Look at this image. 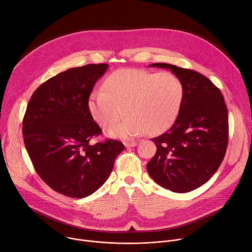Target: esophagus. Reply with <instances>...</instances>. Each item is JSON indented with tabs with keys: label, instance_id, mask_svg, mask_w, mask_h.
Returning <instances> with one entry per match:
<instances>
[{
	"label": "esophagus",
	"instance_id": "esophagus-1",
	"mask_svg": "<svg viewBox=\"0 0 252 252\" xmlns=\"http://www.w3.org/2000/svg\"><path fill=\"white\" fill-rule=\"evenodd\" d=\"M124 145H125V147H126V148H133V147H135V146L137 145V142H136V141H131V142H125Z\"/></svg>",
	"mask_w": 252,
	"mask_h": 252
}]
</instances>
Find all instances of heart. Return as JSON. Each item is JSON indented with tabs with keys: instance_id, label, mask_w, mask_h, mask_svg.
I'll use <instances>...</instances> for the list:
<instances>
[{
	"instance_id": "obj_1",
	"label": "heart",
	"mask_w": 252,
	"mask_h": 252,
	"mask_svg": "<svg viewBox=\"0 0 252 252\" xmlns=\"http://www.w3.org/2000/svg\"><path fill=\"white\" fill-rule=\"evenodd\" d=\"M104 90L92 92L88 109L102 127L116 125L107 133L113 137L132 138L148 130L158 133L176 120L184 100V85L171 73L122 68L104 81Z\"/></svg>"
}]
</instances>
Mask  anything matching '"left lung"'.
I'll return each instance as SVG.
<instances>
[{
	"mask_svg": "<svg viewBox=\"0 0 252 252\" xmlns=\"http://www.w3.org/2000/svg\"><path fill=\"white\" fill-rule=\"evenodd\" d=\"M149 66L171 70L184 85V100L172 126L153 138L157 153L147 164L148 172L166 189L189 192L207 183L223 160L226 105L220 89L197 71L165 63Z\"/></svg>",
	"mask_w": 252,
	"mask_h": 252,
	"instance_id": "left-lung-1",
	"label": "left lung"
}]
</instances>
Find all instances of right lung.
I'll use <instances>...</instances> for the list:
<instances>
[{"mask_svg": "<svg viewBox=\"0 0 252 252\" xmlns=\"http://www.w3.org/2000/svg\"><path fill=\"white\" fill-rule=\"evenodd\" d=\"M107 63L71 67L32 94L23 121L24 142L32 165L55 191L84 198L109 178L125 150L119 140L92 145L101 133L88 109L89 96Z\"/></svg>", "mask_w": 252, "mask_h": 252, "instance_id": "right-lung-1", "label": "right lung"}]
</instances>
